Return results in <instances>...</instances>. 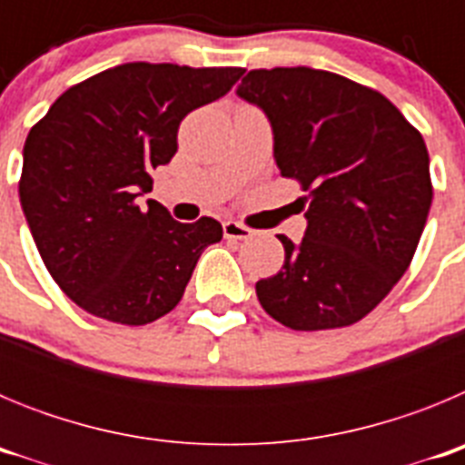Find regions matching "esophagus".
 <instances>
[{
	"instance_id": "34e87169",
	"label": "esophagus",
	"mask_w": 465,
	"mask_h": 465,
	"mask_svg": "<svg viewBox=\"0 0 465 465\" xmlns=\"http://www.w3.org/2000/svg\"><path fill=\"white\" fill-rule=\"evenodd\" d=\"M253 230L246 225L237 223V221H225L223 223V237L225 240H252Z\"/></svg>"
}]
</instances>
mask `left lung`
I'll list each match as a JSON object with an SVG mask.
<instances>
[{
	"label": "left lung",
	"mask_w": 465,
	"mask_h": 465,
	"mask_svg": "<svg viewBox=\"0 0 465 465\" xmlns=\"http://www.w3.org/2000/svg\"><path fill=\"white\" fill-rule=\"evenodd\" d=\"M237 94L268 116L274 163L310 195L305 237L256 283L293 331L361 322L410 268L433 186L424 137L377 90L312 67L252 69Z\"/></svg>",
	"instance_id": "obj_1"
}]
</instances>
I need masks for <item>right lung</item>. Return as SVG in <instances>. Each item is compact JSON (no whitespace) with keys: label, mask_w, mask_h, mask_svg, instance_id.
<instances>
[{"label":"right lung","mask_w":465,"mask_h":465,"mask_svg":"<svg viewBox=\"0 0 465 465\" xmlns=\"http://www.w3.org/2000/svg\"><path fill=\"white\" fill-rule=\"evenodd\" d=\"M242 67L127 63L72 85L25 139L18 193L55 283L81 310L143 326L182 300L197 258L223 237L216 219L179 223L151 172L176 153L179 123L228 93Z\"/></svg>","instance_id":"obj_1"}]
</instances>
